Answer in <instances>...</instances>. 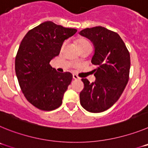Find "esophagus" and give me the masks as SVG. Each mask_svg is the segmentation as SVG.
I'll use <instances>...</instances> for the list:
<instances>
[{"instance_id": "obj_1", "label": "esophagus", "mask_w": 148, "mask_h": 148, "mask_svg": "<svg viewBox=\"0 0 148 148\" xmlns=\"http://www.w3.org/2000/svg\"><path fill=\"white\" fill-rule=\"evenodd\" d=\"M73 79H75V80H80V78H79L78 75H75V74H73Z\"/></svg>"}]
</instances>
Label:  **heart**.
<instances>
[{
    "label": "heart",
    "instance_id": "obj_1",
    "mask_svg": "<svg viewBox=\"0 0 148 148\" xmlns=\"http://www.w3.org/2000/svg\"><path fill=\"white\" fill-rule=\"evenodd\" d=\"M90 43L86 40H84V39H81V40H78L77 44H78V47H81L82 45H85V44H88Z\"/></svg>",
    "mask_w": 148,
    "mask_h": 148
}]
</instances>
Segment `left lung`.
I'll use <instances>...</instances> for the list:
<instances>
[{
	"mask_svg": "<svg viewBox=\"0 0 148 148\" xmlns=\"http://www.w3.org/2000/svg\"><path fill=\"white\" fill-rule=\"evenodd\" d=\"M94 46L91 62L95 81L84 84L80 93V103L90 113H101L117 101L126 87L130 68V53L119 34L102 27L86 28L79 32Z\"/></svg>",
	"mask_w": 148,
	"mask_h": 148,
	"instance_id": "1",
	"label": "left lung"
}]
</instances>
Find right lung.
<instances>
[{"instance_id": "1", "label": "right lung", "mask_w": 148, "mask_h": 148, "mask_svg": "<svg viewBox=\"0 0 148 148\" xmlns=\"http://www.w3.org/2000/svg\"><path fill=\"white\" fill-rule=\"evenodd\" d=\"M76 32L46 21L29 30L22 40L15 58V73L23 95L35 108L50 111L62 104L73 75L58 73L49 62L59 55L64 41Z\"/></svg>"}]
</instances>
